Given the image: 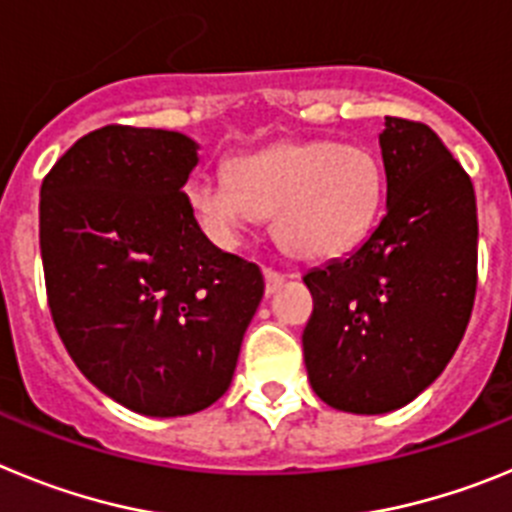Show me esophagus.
<instances>
[{"label":"esophagus","instance_id":"1","mask_svg":"<svg viewBox=\"0 0 512 512\" xmlns=\"http://www.w3.org/2000/svg\"><path fill=\"white\" fill-rule=\"evenodd\" d=\"M264 279H266V295H274L279 287L284 284V274L274 269H264Z\"/></svg>","mask_w":512,"mask_h":512}]
</instances>
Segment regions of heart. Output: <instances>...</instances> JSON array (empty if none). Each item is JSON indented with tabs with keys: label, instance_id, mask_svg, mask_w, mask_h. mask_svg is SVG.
<instances>
[{
	"label": "heart",
	"instance_id": "b5f03b06",
	"mask_svg": "<svg viewBox=\"0 0 512 512\" xmlns=\"http://www.w3.org/2000/svg\"><path fill=\"white\" fill-rule=\"evenodd\" d=\"M382 158L364 143L282 140L230 161L228 179L194 176L187 202L207 233L235 243L253 215L274 217V235L297 259L338 256L364 238L384 205Z\"/></svg>",
	"mask_w": 512,
	"mask_h": 512
}]
</instances>
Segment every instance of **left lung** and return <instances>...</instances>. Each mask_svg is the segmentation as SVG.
<instances>
[{"mask_svg": "<svg viewBox=\"0 0 512 512\" xmlns=\"http://www.w3.org/2000/svg\"><path fill=\"white\" fill-rule=\"evenodd\" d=\"M387 210L351 256L307 271V379L325 405L379 415L446 369L477 295L472 179L428 125L384 117Z\"/></svg>", "mask_w": 512, "mask_h": 512, "instance_id": "left-lung-1", "label": "left lung"}]
</instances>
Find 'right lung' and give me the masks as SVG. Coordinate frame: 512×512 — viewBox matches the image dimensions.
Here are the masks:
<instances>
[{
  "mask_svg": "<svg viewBox=\"0 0 512 512\" xmlns=\"http://www.w3.org/2000/svg\"><path fill=\"white\" fill-rule=\"evenodd\" d=\"M197 143L104 125L40 187V256L53 325L81 374L125 408L200 413L230 387L264 297L253 261L207 241L184 184Z\"/></svg>",
  "mask_w": 512,
  "mask_h": 512,
  "instance_id": "1",
  "label": "right lung"
}]
</instances>
